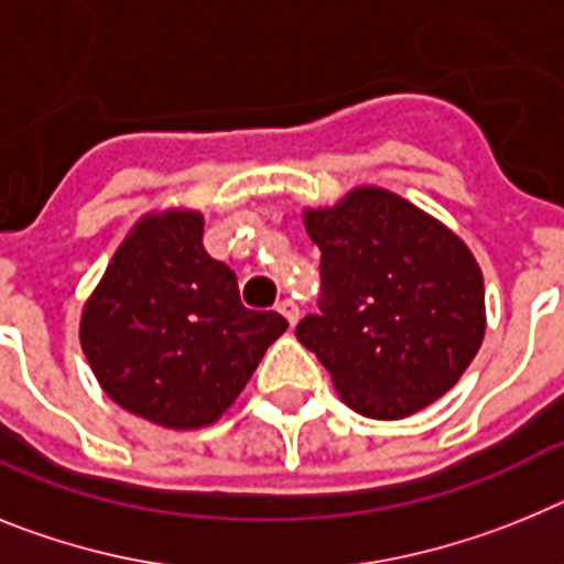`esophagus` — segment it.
<instances>
[{
	"label": "esophagus",
	"mask_w": 564,
	"mask_h": 564,
	"mask_svg": "<svg viewBox=\"0 0 564 564\" xmlns=\"http://www.w3.org/2000/svg\"><path fill=\"white\" fill-rule=\"evenodd\" d=\"M278 312H281V315L286 317L289 326H295L297 317H301V310H297V303L292 301V297H283V301L278 303Z\"/></svg>",
	"instance_id": "34e87169"
}]
</instances>
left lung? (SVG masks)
I'll use <instances>...</instances> for the list:
<instances>
[{
	"instance_id": "8db88e82",
	"label": "left lung",
	"mask_w": 564,
	"mask_h": 564,
	"mask_svg": "<svg viewBox=\"0 0 564 564\" xmlns=\"http://www.w3.org/2000/svg\"><path fill=\"white\" fill-rule=\"evenodd\" d=\"M321 249V312L297 340L351 411L403 420L454 389L486 337V283L454 229L383 187L306 207Z\"/></svg>"
}]
</instances>
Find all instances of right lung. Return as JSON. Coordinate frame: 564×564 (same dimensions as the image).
I'll return each mask as SVG.
<instances>
[{"instance_id":"right-lung-1","label":"right lung","mask_w":564,"mask_h":564,"mask_svg":"<svg viewBox=\"0 0 564 564\" xmlns=\"http://www.w3.org/2000/svg\"><path fill=\"white\" fill-rule=\"evenodd\" d=\"M200 238L198 209L141 215L78 323L107 398L173 431L218 423L289 326L278 312L247 310L235 272Z\"/></svg>"}]
</instances>
